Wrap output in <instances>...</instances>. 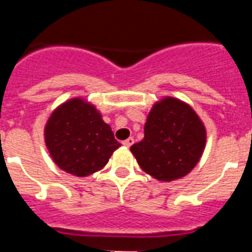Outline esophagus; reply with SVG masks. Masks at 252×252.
I'll list each match as a JSON object with an SVG mask.
<instances>
[{
    "mask_svg": "<svg viewBox=\"0 0 252 252\" xmlns=\"http://www.w3.org/2000/svg\"><path fill=\"white\" fill-rule=\"evenodd\" d=\"M133 142H134L133 137H129V138H126V140H124V141H123V145L126 146V148H129V146L133 145Z\"/></svg>",
    "mask_w": 252,
    "mask_h": 252,
    "instance_id": "obj_1",
    "label": "esophagus"
}]
</instances>
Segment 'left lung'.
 <instances>
[{
    "mask_svg": "<svg viewBox=\"0 0 252 252\" xmlns=\"http://www.w3.org/2000/svg\"><path fill=\"white\" fill-rule=\"evenodd\" d=\"M144 140L130 146L140 167L163 182L186 176L199 162L207 132L196 112L175 98H163L148 115Z\"/></svg>",
    "mask_w": 252,
    "mask_h": 252,
    "instance_id": "8db88e82",
    "label": "left lung"
}]
</instances>
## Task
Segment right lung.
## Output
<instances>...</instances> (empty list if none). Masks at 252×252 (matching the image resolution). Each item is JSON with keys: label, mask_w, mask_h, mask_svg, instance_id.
<instances>
[{"label": "right lung", "mask_w": 252, "mask_h": 252, "mask_svg": "<svg viewBox=\"0 0 252 252\" xmlns=\"http://www.w3.org/2000/svg\"><path fill=\"white\" fill-rule=\"evenodd\" d=\"M44 137L55 163L76 176L99 171L122 146L96 108L81 98L70 99L53 111Z\"/></svg>", "instance_id": "add662e5"}]
</instances>
